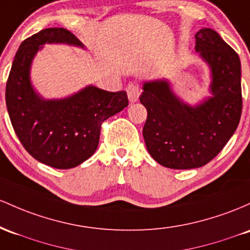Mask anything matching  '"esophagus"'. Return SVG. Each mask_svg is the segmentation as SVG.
<instances>
[{"label":"esophagus","mask_w":250,"mask_h":250,"mask_svg":"<svg viewBox=\"0 0 250 250\" xmlns=\"http://www.w3.org/2000/svg\"><path fill=\"white\" fill-rule=\"evenodd\" d=\"M126 92H127L128 100H130L131 103L138 102L140 95V88L137 83H128L127 87H126Z\"/></svg>","instance_id":"34e87169"}]
</instances>
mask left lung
Listing matches in <instances>:
<instances>
[{"mask_svg": "<svg viewBox=\"0 0 250 250\" xmlns=\"http://www.w3.org/2000/svg\"><path fill=\"white\" fill-rule=\"evenodd\" d=\"M195 39L196 52L210 69L209 97L190 105L167 79L145 81L140 95L147 111L145 145L157 163L170 169H195L215 158L236 131L242 112L237 53L211 28H202Z\"/></svg>", "mask_w": 250, "mask_h": 250, "instance_id": "8db88e82", "label": "left lung"}]
</instances>
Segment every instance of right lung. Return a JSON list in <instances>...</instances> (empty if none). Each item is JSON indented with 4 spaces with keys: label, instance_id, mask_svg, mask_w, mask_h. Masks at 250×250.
Masks as SVG:
<instances>
[{
    "label": "right lung",
    "instance_id": "right-lung-1",
    "mask_svg": "<svg viewBox=\"0 0 250 250\" xmlns=\"http://www.w3.org/2000/svg\"><path fill=\"white\" fill-rule=\"evenodd\" d=\"M46 43L85 48L64 28H47L21 43L5 86V104L16 136L30 156L55 169H71L88 159L99 144L103 122L128 105L125 91L88 85L61 99H44L30 81V68Z\"/></svg>",
    "mask_w": 250,
    "mask_h": 250
}]
</instances>
